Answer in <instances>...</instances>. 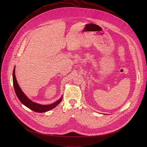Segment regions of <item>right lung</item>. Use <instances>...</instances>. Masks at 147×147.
<instances>
[{
	"label": "right lung",
	"instance_id": "add662e5",
	"mask_svg": "<svg viewBox=\"0 0 147 147\" xmlns=\"http://www.w3.org/2000/svg\"><path fill=\"white\" fill-rule=\"evenodd\" d=\"M15 68L13 71V87L16 93V94L17 95V97H18L19 100L20 101L21 103L22 104L28 107L29 109L32 110L33 111L37 113H43L53 108H54L56 106L58 105L62 101V97L57 101L51 104V105H42L35 103L32 102L31 100H30L22 92V90L19 87V85L18 84L16 76H15Z\"/></svg>",
	"mask_w": 147,
	"mask_h": 147
}]
</instances>
